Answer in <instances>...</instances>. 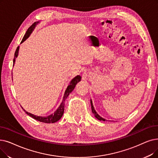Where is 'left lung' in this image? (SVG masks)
<instances>
[{
    "label": "left lung",
    "mask_w": 158,
    "mask_h": 158,
    "mask_svg": "<svg viewBox=\"0 0 158 158\" xmlns=\"http://www.w3.org/2000/svg\"><path fill=\"white\" fill-rule=\"evenodd\" d=\"M90 103H91V107H92V113L94 114L95 117L96 118H97L98 120H99V121H105V119H103L102 118H101V116H100L97 112H96V111L95 110L94 107V106H93V103H92V100H90Z\"/></svg>",
    "instance_id": "obj_1"
}]
</instances>
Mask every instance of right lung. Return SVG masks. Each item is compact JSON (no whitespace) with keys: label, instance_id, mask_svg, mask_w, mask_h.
I'll return each mask as SVG.
<instances>
[{"label":"right lung","instance_id":"right-lung-1","mask_svg":"<svg viewBox=\"0 0 158 158\" xmlns=\"http://www.w3.org/2000/svg\"><path fill=\"white\" fill-rule=\"evenodd\" d=\"M37 24V23H33L30 28L28 29V30H27L26 34L24 35L22 41H21V43H23L24 41L28 38L30 34L31 33L32 31L33 30V29L35 28V27ZM19 46H18L17 48V50L15 52V55H14V59H13V65H14L15 64V59L16 57H17L18 56V53H19ZM81 76L80 75H77L76 77H74L71 81L70 83L69 84V85L68 86L66 90H65V92H64V97H63V101L62 102H61V104L60 105V106H59V108L57 109V110L54 112V114H52L48 116H47V117H41V116H37V115H33L32 114H30L28 112H26L24 109V111L28 114V115H30V117H31L32 118L35 119L40 122H43V123H56L57 121H58L61 118H62V116L63 115V113H64V101H65V99L67 98V97L68 95H69V94L73 91V90L74 89L75 85H77V83H79V82L81 81Z\"/></svg>","mask_w":158,"mask_h":158}]
</instances>
